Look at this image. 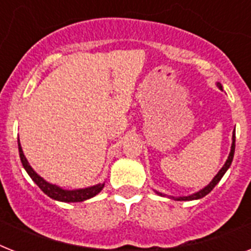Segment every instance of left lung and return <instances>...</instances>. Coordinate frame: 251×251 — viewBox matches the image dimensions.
<instances>
[{
  "label": "left lung",
  "mask_w": 251,
  "mask_h": 251,
  "mask_svg": "<svg viewBox=\"0 0 251 251\" xmlns=\"http://www.w3.org/2000/svg\"><path fill=\"white\" fill-rule=\"evenodd\" d=\"M218 87L220 88V90H223V86L220 83H218ZM233 142H232V149H230V152H229V156H228V159H226V164L223 165V168L219 171V173L214 177V179L211 181L208 185H207L204 189H202L201 191H198V193H195V194L193 195H189V197H179V198H176V201H193V199H199V198H203L204 195H207L208 193H210L212 189H214L216 185H218V182L222 179V177L224 176V173H226V171H228V168L230 167V164H232V160H233V155H234V147H236V145H234V142H236V137H234V133H233Z\"/></svg>",
  "instance_id": "obj_1"
}]
</instances>
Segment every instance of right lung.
I'll return each mask as SVG.
<instances>
[{"label": "right lung", "mask_w": 251, "mask_h": 251, "mask_svg": "<svg viewBox=\"0 0 251 251\" xmlns=\"http://www.w3.org/2000/svg\"><path fill=\"white\" fill-rule=\"evenodd\" d=\"M18 149H19V156H21V161L23 167H25V172L28 173L29 177L33 179V182L36 183L37 186L40 187L41 190L44 191L45 194L50 197L52 199H56V201H60V202H83L86 199H90L92 197H95L96 194H99L100 191L102 190L104 187V183H99L96 186L86 187V189H78V190H64L61 187L56 186V185H52V183L47 182L45 179H43L40 176L37 175L36 172L33 171L31 165L28 164V161L25 159V153L22 151L21 143H19V139H18Z\"/></svg>", "instance_id": "add662e5"}]
</instances>
